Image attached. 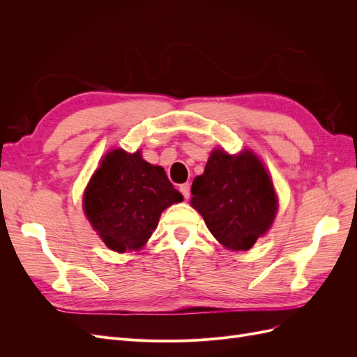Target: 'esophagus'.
Returning a JSON list of instances; mask_svg holds the SVG:
<instances>
[{
	"instance_id": "1",
	"label": "esophagus",
	"mask_w": 357,
	"mask_h": 357,
	"mask_svg": "<svg viewBox=\"0 0 357 357\" xmlns=\"http://www.w3.org/2000/svg\"><path fill=\"white\" fill-rule=\"evenodd\" d=\"M180 192H181V195L185 197V199H189V197H190V185H189V183H183V185H180Z\"/></svg>"
}]
</instances>
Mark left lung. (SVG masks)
<instances>
[{"instance_id": "8db88e82", "label": "left lung", "mask_w": 357, "mask_h": 357, "mask_svg": "<svg viewBox=\"0 0 357 357\" xmlns=\"http://www.w3.org/2000/svg\"><path fill=\"white\" fill-rule=\"evenodd\" d=\"M190 192L192 207L231 250H248L269 229L278 207L266 169L247 150L238 156L213 150Z\"/></svg>"}]
</instances>
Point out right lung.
Segmentation results:
<instances>
[{
  "label": "right lung",
  "mask_w": 357,
  "mask_h": 357,
  "mask_svg": "<svg viewBox=\"0 0 357 357\" xmlns=\"http://www.w3.org/2000/svg\"><path fill=\"white\" fill-rule=\"evenodd\" d=\"M183 201L162 167L149 164L139 150L116 149L102 159L83 197L93 229L114 252L142 248L156 229L160 213Z\"/></svg>",
  "instance_id": "1"
}]
</instances>
